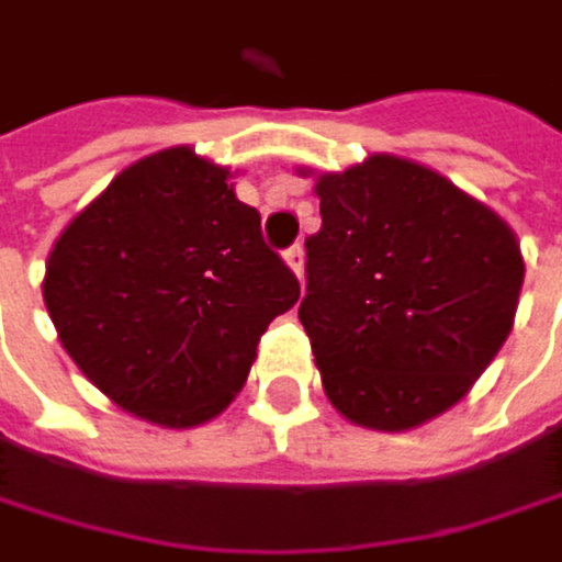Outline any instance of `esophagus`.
<instances>
[{"mask_svg":"<svg viewBox=\"0 0 562 562\" xmlns=\"http://www.w3.org/2000/svg\"><path fill=\"white\" fill-rule=\"evenodd\" d=\"M282 257H285L289 270H292V273H295V277L302 280V273H305V250H302V244H292V247H289V250H285Z\"/></svg>","mask_w":562,"mask_h":562,"instance_id":"esophagus-1","label":"esophagus"}]
</instances>
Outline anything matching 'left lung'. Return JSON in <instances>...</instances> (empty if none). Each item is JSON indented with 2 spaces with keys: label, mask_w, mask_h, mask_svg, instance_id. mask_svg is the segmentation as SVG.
Returning a JSON list of instances; mask_svg holds the SVG:
<instances>
[{
  "label": "left lung",
  "mask_w": 562,
  "mask_h": 562,
  "mask_svg": "<svg viewBox=\"0 0 562 562\" xmlns=\"http://www.w3.org/2000/svg\"><path fill=\"white\" fill-rule=\"evenodd\" d=\"M299 322L331 406L413 429L492 364L514 325L524 257L505 221L439 171L371 156L315 181Z\"/></svg>",
  "instance_id": "obj_1"
}]
</instances>
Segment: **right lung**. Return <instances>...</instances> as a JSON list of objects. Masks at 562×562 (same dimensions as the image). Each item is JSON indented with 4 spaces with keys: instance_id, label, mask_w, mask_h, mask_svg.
<instances>
[{
    "instance_id": "right-lung-1",
    "label": "right lung",
    "mask_w": 562,
    "mask_h": 562,
    "mask_svg": "<svg viewBox=\"0 0 562 562\" xmlns=\"http://www.w3.org/2000/svg\"><path fill=\"white\" fill-rule=\"evenodd\" d=\"M231 171L188 146L123 169L57 237L45 305L83 378L120 409L188 429L244 387L299 299Z\"/></svg>"
}]
</instances>
